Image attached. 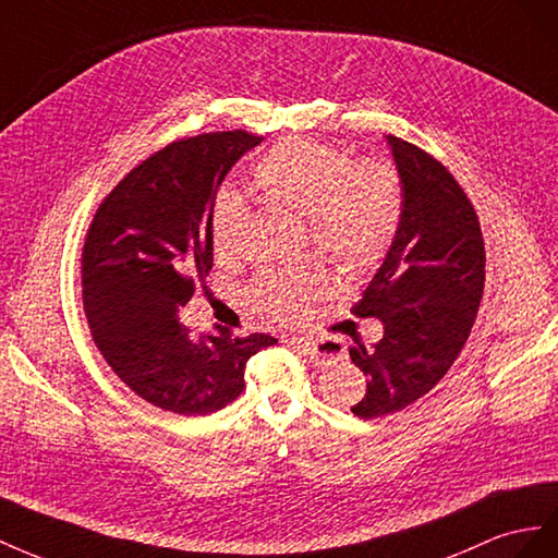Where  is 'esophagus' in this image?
Segmentation results:
<instances>
[{
    "instance_id": "esophagus-1",
    "label": "esophagus",
    "mask_w": 558,
    "mask_h": 558,
    "mask_svg": "<svg viewBox=\"0 0 558 558\" xmlns=\"http://www.w3.org/2000/svg\"><path fill=\"white\" fill-rule=\"evenodd\" d=\"M294 348H299L301 353H304L311 362H315V364H325V362H329L331 357H333V353H327L325 350V345L320 343V341H315V339H304V337H292V341H290Z\"/></svg>"
}]
</instances>
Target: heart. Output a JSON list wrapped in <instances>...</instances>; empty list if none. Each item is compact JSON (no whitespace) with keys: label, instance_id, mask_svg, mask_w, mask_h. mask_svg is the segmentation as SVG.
Listing matches in <instances>:
<instances>
[{"label":"heart","instance_id":"obj_1","mask_svg":"<svg viewBox=\"0 0 558 558\" xmlns=\"http://www.w3.org/2000/svg\"><path fill=\"white\" fill-rule=\"evenodd\" d=\"M254 186L268 203L306 217L313 245L341 274L357 278L388 257L400 231L404 189L384 158L353 161L345 151L315 140H284L254 168ZM247 208L231 189L217 196L210 238L219 257L241 247ZM329 290L323 270H266L247 288L250 304L278 320H294Z\"/></svg>","mask_w":558,"mask_h":558}]
</instances>
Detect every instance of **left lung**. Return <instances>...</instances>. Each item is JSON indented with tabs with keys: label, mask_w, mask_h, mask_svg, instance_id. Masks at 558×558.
I'll return each mask as SVG.
<instances>
[{
	"label": "left lung",
	"mask_w": 558,
	"mask_h": 558,
	"mask_svg": "<svg viewBox=\"0 0 558 558\" xmlns=\"http://www.w3.org/2000/svg\"><path fill=\"white\" fill-rule=\"evenodd\" d=\"M404 189L400 231L369 288L353 306L378 317L384 337L355 339L350 360L367 376V392L350 407L380 418L433 390L463 350L486 278L480 217L453 174L411 142L388 135Z\"/></svg>",
	"instance_id": "left-lung-1"
}]
</instances>
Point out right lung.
I'll return each instance as SVG.
<instances>
[{
  "mask_svg": "<svg viewBox=\"0 0 558 558\" xmlns=\"http://www.w3.org/2000/svg\"><path fill=\"white\" fill-rule=\"evenodd\" d=\"M264 137L245 131L170 142L133 168L95 213L82 252L90 337L142 400L208 416L245 388V364L268 333L194 337L180 308L213 268L210 215L233 163Z\"/></svg>",
  "mask_w": 558,
  "mask_h": 558,
  "instance_id": "right-lung-1",
  "label": "right lung"
}]
</instances>
